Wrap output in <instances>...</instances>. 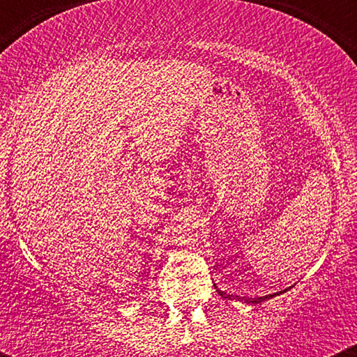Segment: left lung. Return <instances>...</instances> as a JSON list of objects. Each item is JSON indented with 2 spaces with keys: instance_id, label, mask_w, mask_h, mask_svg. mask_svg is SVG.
<instances>
[{
  "instance_id": "8db88e82",
  "label": "left lung",
  "mask_w": 357,
  "mask_h": 357,
  "mask_svg": "<svg viewBox=\"0 0 357 357\" xmlns=\"http://www.w3.org/2000/svg\"><path fill=\"white\" fill-rule=\"evenodd\" d=\"M215 289H216V292H218L221 297H225V298H231V297H235V296H228L227 292H223V290H220L218 287H216V285H215ZM289 289H290V287H289ZM289 289H284V290H280V292H275V294H268V296H264V297H252V298H247V297L241 298V297H238V296H236V297H238L240 301L247 302V304H260V302L268 301V298H272V297H275V296H280V294L287 292V290H289Z\"/></svg>"
}]
</instances>
